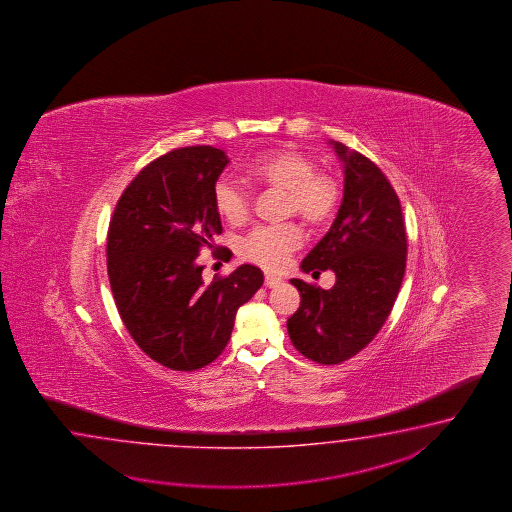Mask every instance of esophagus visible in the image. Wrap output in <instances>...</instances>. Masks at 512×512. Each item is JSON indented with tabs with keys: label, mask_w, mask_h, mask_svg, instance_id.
<instances>
[{
	"label": "esophagus",
	"mask_w": 512,
	"mask_h": 512,
	"mask_svg": "<svg viewBox=\"0 0 512 512\" xmlns=\"http://www.w3.org/2000/svg\"><path fill=\"white\" fill-rule=\"evenodd\" d=\"M282 283V278L280 276H274V274H265V285L267 287H278Z\"/></svg>",
	"instance_id": "34e87169"
}]
</instances>
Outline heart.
<instances>
[{
  "mask_svg": "<svg viewBox=\"0 0 512 512\" xmlns=\"http://www.w3.org/2000/svg\"><path fill=\"white\" fill-rule=\"evenodd\" d=\"M245 177L252 185L285 192V214L302 219L307 227H324L337 214L340 188L331 175L316 172V164L307 155L294 150H276L256 157ZM214 208L229 225H241L249 216V196L236 181L221 177L212 190ZM302 243L300 230L293 223L280 227H256L241 241L245 260L263 269H282Z\"/></svg>",
  "mask_w": 512,
  "mask_h": 512,
  "instance_id": "1",
  "label": "heart"
}]
</instances>
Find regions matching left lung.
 <instances>
[{"label": "left lung", "instance_id": "obj_1", "mask_svg": "<svg viewBox=\"0 0 512 512\" xmlns=\"http://www.w3.org/2000/svg\"><path fill=\"white\" fill-rule=\"evenodd\" d=\"M344 168L337 219L305 256L304 272L333 271L331 289L293 278L302 302L287 331L307 359L340 364L366 348L392 313L406 269V232L399 197L381 168L342 142L329 141Z\"/></svg>", "mask_w": 512, "mask_h": 512}]
</instances>
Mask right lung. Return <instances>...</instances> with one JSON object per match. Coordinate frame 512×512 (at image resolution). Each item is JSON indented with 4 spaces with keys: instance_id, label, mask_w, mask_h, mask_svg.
<instances>
[{
    "instance_id": "obj_1",
    "label": "right lung",
    "mask_w": 512,
    "mask_h": 512,
    "mask_svg": "<svg viewBox=\"0 0 512 512\" xmlns=\"http://www.w3.org/2000/svg\"><path fill=\"white\" fill-rule=\"evenodd\" d=\"M227 164L212 146L168 152L131 181L109 223L108 276L120 318L137 346L170 370L218 359L238 309L263 285L249 263L205 283L197 261L223 230L212 190Z\"/></svg>"
}]
</instances>
